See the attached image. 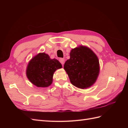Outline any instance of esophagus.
I'll use <instances>...</instances> for the list:
<instances>
[{"label":"esophagus","instance_id":"obj_1","mask_svg":"<svg viewBox=\"0 0 128 128\" xmlns=\"http://www.w3.org/2000/svg\"><path fill=\"white\" fill-rule=\"evenodd\" d=\"M59 61L60 62V63L62 64H64V59H63V58H60V59H59Z\"/></svg>","mask_w":128,"mask_h":128}]
</instances>
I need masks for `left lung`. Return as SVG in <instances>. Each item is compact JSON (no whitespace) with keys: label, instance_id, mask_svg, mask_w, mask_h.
Returning <instances> with one entry per match:
<instances>
[{"label":"left lung","instance_id":"8db88e82","mask_svg":"<svg viewBox=\"0 0 128 128\" xmlns=\"http://www.w3.org/2000/svg\"><path fill=\"white\" fill-rule=\"evenodd\" d=\"M64 69L73 86L86 88L98 78L100 70L98 58L90 48L80 46L71 50L70 59L66 61Z\"/></svg>","mask_w":128,"mask_h":128}]
</instances>
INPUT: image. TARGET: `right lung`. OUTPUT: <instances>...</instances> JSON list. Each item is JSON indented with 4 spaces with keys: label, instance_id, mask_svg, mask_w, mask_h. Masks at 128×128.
<instances>
[{
    "label": "right lung",
    "instance_id": "add662e5",
    "mask_svg": "<svg viewBox=\"0 0 128 128\" xmlns=\"http://www.w3.org/2000/svg\"><path fill=\"white\" fill-rule=\"evenodd\" d=\"M62 68L56 59H50L45 53H40L32 58L28 64L26 74L28 80L37 87H48L52 83L54 72Z\"/></svg>",
    "mask_w": 128,
    "mask_h": 128
}]
</instances>
